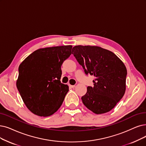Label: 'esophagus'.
<instances>
[{"mask_svg": "<svg viewBox=\"0 0 146 146\" xmlns=\"http://www.w3.org/2000/svg\"><path fill=\"white\" fill-rule=\"evenodd\" d=\"M69 86L71 87V88H74V87H75V85H71V84H69Z\"/></svg>", "mask_w": 146, "mask_h": 146, "instance_id": "esophagus-1", "label": "esophagus"}]
</instances>
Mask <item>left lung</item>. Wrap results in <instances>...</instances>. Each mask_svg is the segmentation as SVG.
I'll return each instance as SVG.
<instances>
[{
    "mask_svg": "<svg viewBox=\"0 0 146 146\" xmlns=\"http://www.w3.org/2000/svg\"><path fill=\"white\" fill-rule=\"evenodd\" d=\"M72 51L85 73L95 78L94 86L87 87L86 95L81 97L83 103L96 114L110 111L125 93V64L113 52L98 46L76 45Z\"/></svg>",
    "mask_w": 146,
    "mask_h": 146,
    "instance_id": "1",
    "label": "left lung"
}]
</instances>
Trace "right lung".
<instances>
[{
    "label": "right lung",
    "mask_w": 146,
    "mask_h": 146,
    "mask_svg": "<svg viewBox=\"0 0 146 146\" xmlns=\"http://www.w3.org/2000/svg\"><path fill=\"white\" fill-rule=\"evenodd\" d=\"M72 47L63 45L39 48L20 65L17 89L34 114L48 117L62 106L69 87L60 82L61 66L71 54Z\"/></svg>",
    "instance_id": "right-lung-1"
}]
</instances>
